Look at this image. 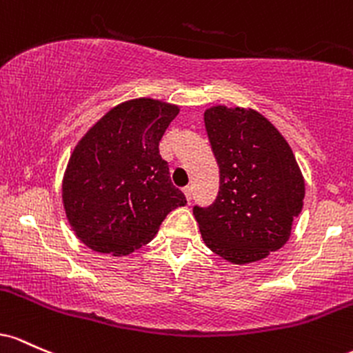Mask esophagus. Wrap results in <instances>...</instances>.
<instances>
[{
    "label": "esophagus",
    "instance_id": "obj_1",
    "mask_svg": "<svg viewBox=\"0 0 353 353\" xmlns=\"http://www.w3.org/2000/svg\"><path fill=\"white\" fill-rule=\"evenodd\" d=\"M183 193H185V196H187V200H188V203H190V201H192V196H193V188L192 187H185L183 188Z\"/></svg>",
    "mask_w": 353,
    "mask_h": 353
}]
</instances>
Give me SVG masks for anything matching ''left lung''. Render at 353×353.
Returning <instances> with one entry per match:
<instances>
[{
    "label": "left lung",
    "mask_w": 353,
    "mask_h": 353,
    "mask_svg": "<svg viewBox=\"0 0 353 353\" xmlns=\"http://www.w3.org/2000/svg\"><path fill=\"white\" fill-rule=\"evenodd\" d=\"M205 128L220 168L208 207H193L207 247L232 263L279 250L305 196L303 176L285 138L255 110L213 106Z\"/></svg>",
    "instance_id": "8db88e82"
}]
</instances>
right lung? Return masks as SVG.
I'll return each instance as SVG.
<instances>
[{"label": "right lung", "mask_w": 353, "mask_h": 353, "mask_svg": "<svg viewBox=\"0 0 353 353\" xmlns=\"http://www.w3.org/2000/svg\"><path fill=\"white\" fill-rule=\"evenodd\" d=\"M178 106L138 98L121 103L81 138L63 178L71 228L91 250L128 255L187 205L161 158V137Z\"/></svg>", "instance_id": "add662e5"}]
</instances>
